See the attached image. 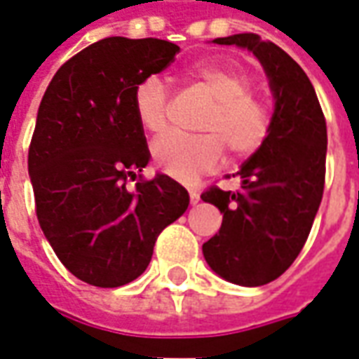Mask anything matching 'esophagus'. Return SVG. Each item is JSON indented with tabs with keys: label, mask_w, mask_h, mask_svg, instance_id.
Returning <instances> with one entry per match:
<instances>
[{
	"label": "esophagus",
	"mask_w": 359,
	"mask_h": 359,
	"mask_svg": "<svg viewBox=\"0 0 359 359\" xmlns=\"http://www.w3.org/2000/svg\"><path fill=\"white\" fill-rule=\"evenodd\" d=\"M198 202H200V194H198L196 190H190V203H192V205H196Z\"/></svg>",
	"instance_id": "esophagus-1"
}]
</instances>
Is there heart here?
Wrapping results in <instances>:
<instances>
[{"mask_svg":"<svg viewBox=\"0 0 359 359\" xmlns=\"http://www.w3.org/2000/svg\"><path fill=\"white\" fill-rule=\"evenodd\" d=\"M184 81L208 95L213 109L203 118V136L171 133L154 142L151 157L165 175L194 180L223 161L225 148L234 157H250L264 148L273 128V109L252 92L254 76L244 67L196 63L184 71ZM133 103L144 130L159 134L171 123V100L159 76L138 82Z\"/></svg>","mask_w":359,"mask_h":359,"instance_id":"heart-1","label":"heart"}]
</instances>
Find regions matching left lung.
I'll return each mask as SVG.
<instances>
[{
    "mask_svg": "<svg viewBox=\"0 0 359 359\" xmlns=\"http://www.w3.org/2000/svg\"><path fill=\"white\" fill-rule=\"evenodd\" d=\"M213 42L248 48L262 61L275 113L264 148L238 171L241 190L213 184L202 194L223 213L203 257L225 280L262 286L280 277L308 241L323 198L327 123L308 74L278 46L252 32Z\"/></svg>",
    "mask_w": 359,
    "mask_h": 359,
    "instance_id": "obj_1",
    "label": "left lung"
}]
</instances>
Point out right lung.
Listing matches in <instances>:
<instances>
[{
  "mask_svg": "<svg viewBox=\"0 0 359 359\" xmlns=\"http://www.w3.org/2000/svg\"><path fill=\"white\" fill-rule=\"evenodd\" d=\"M179 51L157 38H103L61 65L40 102L28 148L38 223L61 264L92 286L140 277L159 233L188 210L177 180L142 179L149 149L133 103L138 82Z\"/></svg>",
  "mask_w": 359,
  "mask_h": 359,
  "instance_id": "1",
  "label": "right lung"
}]
</instances>
